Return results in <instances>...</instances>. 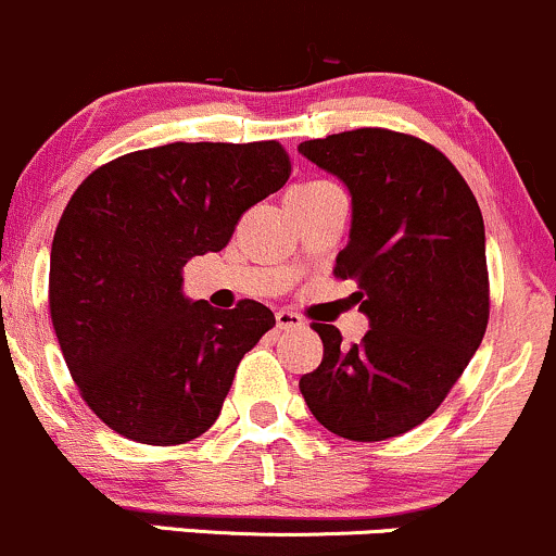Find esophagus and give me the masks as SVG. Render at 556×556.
Returning <instances> with one entry per match:
<instances>
[{"mask_svg": "<svg viewBox=\"0 0 556 556\" xmlns=\"http://www.w3.org/2000/svg\"><path fill=\"white\" fill-rule=\"evenodd\" d=\"M276 326H278V330H299V328H304V317L296 315V312H291V309H278Z\"/></svg>", "mask_w": 556, "mask_h": 556, "instance_id": "1", "label": "esophagus"}]
</instances>
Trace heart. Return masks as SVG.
Returning a JSON list of instances; mask_svg holds the SVG:
<instances>
[{
    "label": "heart",
    "instance_id": "heart-1",
    "mask_svg": "<svg viewBox=\"0 0 556 556\" xmlns=\"http://www.w3.org/2000/svg\"><path fill=\"white\" fill-rule=\"evenodd\" d=\"M317 184H328V180H312V184H304V186H296V189H307V186H317Z\"/></svg>",
    "mask_w": 556,
    "mask_h": 556
}]
</instances>
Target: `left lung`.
I'll return each instance as SVG.
<instances>
[{"label":"left lung","instance_id":"obj_1","mask_svg":"<svg viewBox=\"0 0 556 556\" xmlns=\"http://www.w3.org/2000/svg\"><path fill=\"white\" fill-rule=\"evenodd\" d=\"M352 194V233L333 276L357 280L370 317L359 344L312 323L326 346L299 380L309 413L349 441L407 433L441 407L489 326L483 215L467 180L433 143L354 128L299 143Z\"/></svg>","mask_w":556,"mask_h":556}]
</instances>
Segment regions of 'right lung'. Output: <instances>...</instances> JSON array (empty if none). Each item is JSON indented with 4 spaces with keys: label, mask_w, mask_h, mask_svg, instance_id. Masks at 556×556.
I'll list each match as a JSON object with an SVG mask.
<instances>
[{
    "label": "right lung",
    "mask_w": 556,
    "mask_h": 556,
    "mask_svg": "<svg viewBox=\"0 0 556 556\" xmlns=\"http://www.w3.org/2000/svg\"><path fill=\"white\" fill-rule=\"evenodd\" d=\"M291 176L278 141L165 143L97 167L54 230L49 312L91 413L130 441L176 446L220 415L236 367L276 315L189 302L191 257L220 252Z\"/></svg>",
    "instance_id": "1"
}]
</instances>
